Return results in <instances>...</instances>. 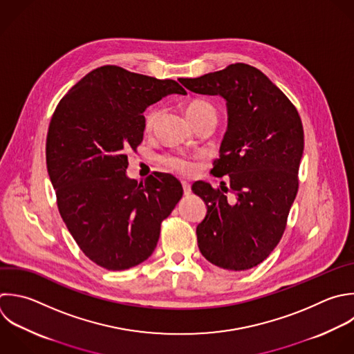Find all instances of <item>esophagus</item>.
<instances>
[{
    "label": "esophagus",
    "instance_id": "obj_1",
    "mask_svg": "<svg viewBox=\"0 0 354 354\" xmlns=\"http://www.w3.org/2000/svg\"><path fill=\"white\" fill-rule=\"evenodd\" d=\"M181 184H183L184 195H189V194H191V185H189V183H187V181H183Z\"/></svg>",
    "mask_w": 354,
    "mask_h": 354
}]
</instances>
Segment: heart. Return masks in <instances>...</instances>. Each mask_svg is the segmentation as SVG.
Segmentation results:
<instances>
[{
	"label": "heart",
	"mask_w": 354,
	"mask_h": 354,
	"mask_svg": "<svg viewBox=\"0 0 354 354\" xmlns=\"http://www.w3.org/2000/svg\"><path fill=\"white\" fill-rule=\"evenodd\" d=\"M159 115H160V111L158 108H151L147 113H145V118H144V126H145V130H152V127L155 126V123L158 122L159 119ZM185 115L187 118L189 119V122H195L201 118H205V116H213L216 118V109L213 105H210L209 102L206 101H192L187 105L185 108ZM217 119V118H216ZM160 163L174 171V173H178V174H191L194 171V163L191 159L185 158V156H180V155H163L160 156Z\"/></svg>",
	"instance_id": "heart-1"
}]
</instances>
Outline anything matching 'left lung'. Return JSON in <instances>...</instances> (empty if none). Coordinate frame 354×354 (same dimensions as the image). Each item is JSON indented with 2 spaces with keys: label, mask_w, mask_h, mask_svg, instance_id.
Masks as SVG:
<instances>
[{
  "label": "left lung",
  "mask_w": 354,
  "mask_h": 354,
  "mask_svg": "<svg viewBox=\"0 0 354 354\" xmlns=\"http://www.w3.org/2000/svg\"><path fill=\"white\" fill-rule=\"evenodd\" d=\"M180 83L196 94L221 95L228 112L212 173L228 174L230 187L192 185L207 206L196 227L199 250L220 268L249 270L268 257L285 231L304 148L300 116L264 73L246 64Z\"/></svg>",
  "instance_id": "obj_1"
}]
</instances>
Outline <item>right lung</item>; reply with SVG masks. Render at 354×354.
<instances>
[{
    "label": "right lung",
    "instance_id": "obj_1",
    "mask_svg": "<svg viewBox=\"0 0 354 354\" xmlns=\"http://www.w3.org/2000/svg\"><path fill=\"white\" fill-rule=\"evenodd\" d=\"M170 94L187 91L174 80L106 65L75 84L51 118L46 158L61 217L83 253L106 270L147 260L183 196L171 174L144 183L126 176V152L144 137V111Z\"/></svg>",
    "mask_w": 354,
    "mask_h": 354
}]
</instances>
